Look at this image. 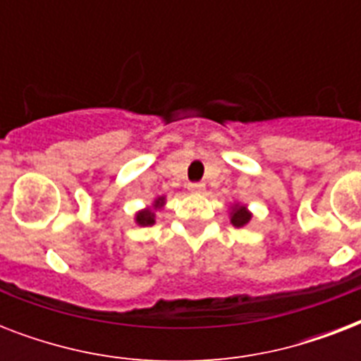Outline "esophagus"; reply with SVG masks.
Returning a JSON list of instances; mask_svg holds the SVG:
<instances>
[{"label": "esophagus", "mask_w": 361, "mask_h": 361, "mask_svg": "<svg viewBox=\"0 0 361 361\" xmlns=\"http://www.w3.org/2000/svg\"><path fill=\"white\" fill-rule=\"evenodd\" d=\"M204 187H206V185H204L202 181H191V183L187 185V189H189L191 192H202Z\"/></svg>", "instance_id": "esophagus-1"}]
</instances>
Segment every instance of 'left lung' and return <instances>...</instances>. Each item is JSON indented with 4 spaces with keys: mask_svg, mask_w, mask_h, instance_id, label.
<instances>
[{
    "mask_svg": "<svg viewBox=\"0 0 361 361\" xmlns=\"http://www.w3.org/2000/svg\"><path fill=\"white\" fill-rule=\"evenodd\" d=\"M249 219H251V214H249V212H247L245 208H238L236 206V209H234V212H232V225L234 226H238V228H240V226H243V225H247V223H249Z\"/></svg>",
    "mask_w": 361,
    "mask_h": 361,
    "instance_id": "obj_1",
    "label": "left lung"
}]
</instances>
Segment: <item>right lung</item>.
<instances>
[{"instance_id": "1", "label": "right lung", "mask_w": 361, "mask_h": 361, "mask_svg": "<svg viewBox=\"0 0 361 361\" xmlns=\"http://www.w3.org/2000/svg\"><path fill=\"white\" fill-rule=\"evenodd\" d=\"M159 204H163V198H157V200H155V206H159ZM136 223H138V225H144V226L153 225L155 221H153L152 209H144V212H140V214L136 215Z\"/></svg>"}]
</instances>
